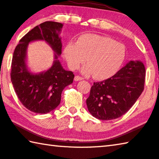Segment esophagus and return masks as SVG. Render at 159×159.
Wrapping results in <instances>:
<instances>
[{
	"instance_id": "obj_1",
	"label": "esophagus",
	"mask_w": 159,
	"mask_h": 159,
	"mask_svg": "<svg viewBox=\"0 0 159 159\" xmlns=\"http://www.w3.org/2000/svg\"><path fill=\"white\" fill-rule=\"evenodd\" d=\"M74 80H76V81H79V80H83V78L80 77V76H76L74 78Z\"/></svg>"
}]
</instances>
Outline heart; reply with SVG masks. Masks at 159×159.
Instances as JSON below:
<instances>
[{
	"label": "heart",
	"mask_w": 159,
	"mask_h": 159,
	"mask_svg": "<svg viewBox=\"0 0 159 159\" xmlns=\"http://www.w3.org/2000/svg\"><path fill=\"white\" fill-rule=\"evenodd\" d=\"M64 57L71 70H76L85 63L83 74L94 75L98 80H105L117 73L124 62L126 50L124 45L111 38L87 34L78 39L77 43L69 42L63 50Z\"/></svg>",
	"instance_id": "1"
}]
</instances>
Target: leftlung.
Wrapping results in <instances>:
<instances>
[{"label": "left lung", "mask_w": 159, "mask_h": 159, "mask_svg": "<svg viewBox=\"0 0 159 159\" xmlns=\"http://www.w3.org/2000/svg\"><path fill=\"white\" fill-rule=\"evenodd\" d=\"M145 67L140 60L130 61L114 76L94 83L86 100L88 109L99 120L116 119L125 114L144 90Z\"/></svg>", "instance_id": "obj_1"}]
</instances>
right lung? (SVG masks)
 <instances>
[{"label": "right lung", "instance_id": "add662e5", "mask_svg": "<svg viewBox=\"0 0 159 159\" xmlns=\"http://www.w3.org/2000/svg\"><path fill=\"white\" fill-rule=\"evenodd\" d=\"M63 25L45 21L29 31L15 48L11 68V81L16 94L26 109L36 114H47L60 104L64 88L73 83V72L61 66L58 57L61 54ZM45 41L54 52L53 65L39 73L31 72L27 65V48L31 42Z\"/></svg>", "mask_w": 159, "mask_h": 159}]
</instances>
